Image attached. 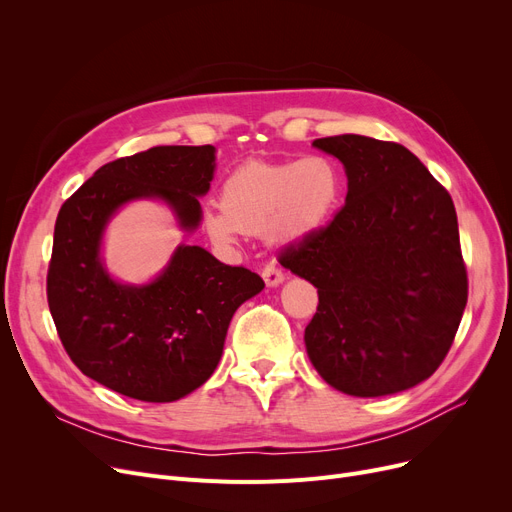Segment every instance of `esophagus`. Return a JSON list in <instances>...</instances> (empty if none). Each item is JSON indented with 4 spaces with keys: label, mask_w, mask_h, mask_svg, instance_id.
<instances>
[{
    "label": "esophagus",
    "mask_w": 512,
    "mask_h": 512,
    "mask_svg": "<svg viewBox=\"0 0 512 512\" xmlns=\"http://www.w3.org/2000/svg\"><path fill=\"white\" fill-rule=\"evenodd\" d=\"M261 276H263V280H265V284H267V286H278V284H282V282H284V272L280 270L278 265H274V263L265 265V267H263V272H261Z\"/></svg>",
    "instance_id": "34e87169"
}]
</instances>
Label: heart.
Returning <instances> with one entry per match:
<instances>
[{
    "label": "heart",
    "mask_w": 512,
    "mask_h": 512,
    "mask_svg": "<svg viewBox=\"0 0 512 512\" xmlns=\"http://www.w3.org/2000/svg\"><path fill=\"white\" fill-rule=\"evenodd\" d=\"M340 195L342 172L328 155L249 159L228 174L220 191L222 209L205 211L203 226L224 245L238 232L301 240L332 218Z\"/></svg>",
    "instance_id": "heart-1"
}]
</instances>
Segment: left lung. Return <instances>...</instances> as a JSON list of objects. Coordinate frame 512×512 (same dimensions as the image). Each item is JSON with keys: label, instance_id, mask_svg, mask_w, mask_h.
<instances>
[{"label": "left lung", "instance_id": "8db88e82", "mask_svg": "<svg viewBox=\"0 0 512 512\" xmlns=\"http://www.w3.org/2000/svg\"><path fill=\"white\" fill-rule=\"evenodd\" d=\"M348 178L334 218L284 251L317 288L307 353L330 386L386 396L446 359L467 305L459 224L446 188L407 149L361 134L315 139Z\"/></svg>", "mask_w": 512, "mask_h": 512}]
</instances>
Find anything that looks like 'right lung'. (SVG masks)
Listing matches in <instances>:
<instances>
[{
  "label": "right lung",
  "mask_w": 512,
  "mask_h": 512,
  "mask_svg": "<svg viewBox=\"0 0 512 512\" xmlns=\"http://www.w3.org/2000/svg\"><path fill=\"white\" fill-rule=\"evenodd\" d=\"M211 145H161L101 166L62 205L47 270V303L72 363L128 398L172 402L218 365L234 311L265 286L242 265L201 247H178L147 286L116 284L99 261L112 213L139 197L164 199L180 226L201 220L213 178Z\"/></svg>",
  "instance_id": "add662e5"
}]
</instances>
